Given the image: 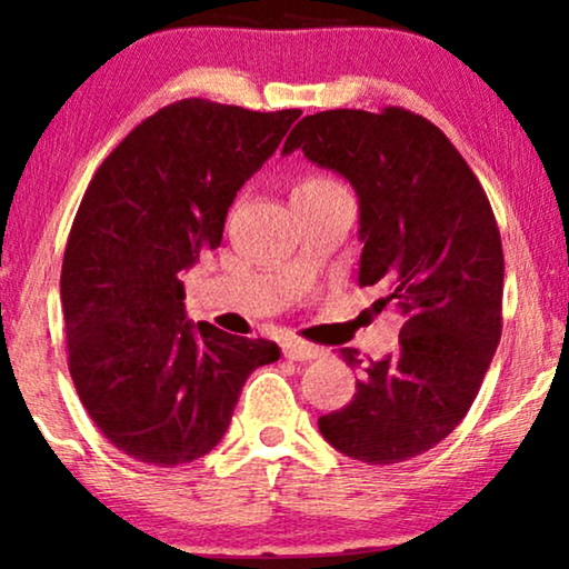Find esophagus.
Masks as SVG:
<instances>
[{
    "mask_svg": "<svg viewBox=\"0 0 569 569\" xmlns=\"http://www.w3.org/2000/svg\"><path fill=\"white\" fill-rule=\"evenodd\" d=\"M282 352L287 360H298V362H308V360H316L318 355H321V349L308 345V341H298V339H290L282 345Z\"/></svg>",
    "mask_w": 569,
    "mask_h": 569,
    "instance_id": "esophagus-1",
    "label": "esophagus"
}]
</instances>
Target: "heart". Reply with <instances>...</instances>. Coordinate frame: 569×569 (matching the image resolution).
<instances>
[{
	"label": "heart",
	"mask_w": 569,
	"mask_h": 569,
	"mask_svg": "<svg viewBox=\"0 0 569 569\" xmlns=\"http://www.w3.org/2000/svg\"><path fill=\"white\" fill-rule=\"evenodd\" d=\"M326 183H333V181H329V178H323V176H308V178H302V181L295 183L292 193H302V191L321 189V186H326Z\"/></svg>",
	"instance_id": "heart-1"
}]
</instances>
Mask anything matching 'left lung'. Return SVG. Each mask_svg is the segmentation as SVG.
<instances>
[{"label": "left lung", "instance_id": "8db88e82", "mask_svg": "<svg viewBox=\"0 0 569 569\" xmlns=\"http://www.w3.org/2000/svg\"><path fill=\"white\" fill-rule=\"evenodd\" d=\"M295 150L352 183L357 279L380 284L378 306L403 318L399 349L370 360L352 401L318 430L362 463L409 461L456 430L500 345L505 259L492 207L450 139L407 108L306 116L282 152ZM341 357L362 365L357 349Z\"/></svg>", "mask_w": 569, "mask_h": 569}]
</instances>
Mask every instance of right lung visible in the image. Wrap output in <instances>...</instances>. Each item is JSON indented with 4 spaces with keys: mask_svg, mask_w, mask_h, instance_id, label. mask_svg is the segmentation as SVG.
I'll return each instance as SVG.
<instances>
[{
    "mask_svg": "<svg viewBox=\"0 0 569 569\" xmlns=\"http://www.w3.org/2000/svg\"><path fill=\"white\" fill-rule=\"evenodd\" d=\"M302 111L170 103L100 162L69 230L61 308L69 376L100 432L134 461L191 463L228 432L267 339L193 326L183 271L222 243L240 186Z\"/></svg>",
    "mask_w": 569,
    "mask_h": 569,
    "instance_id": "add662e5",
    "label": "right lung"
}]
</instances>
